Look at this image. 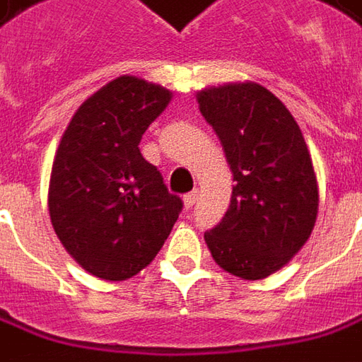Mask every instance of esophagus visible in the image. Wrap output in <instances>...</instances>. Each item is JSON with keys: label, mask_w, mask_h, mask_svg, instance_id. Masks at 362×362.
<instances>
[{"label": "esophagus", "mask_w": 362, "mask_h": 362, "mask_svg": "<svg viewBox=\"0 0 362 362\" xmlns=\"http://www.w3.org/2000/svg\"><path fill=\"white\" fill-rule=\"evenodd\" d=\"M198 196H200V192H198V190H192V192H188V194H186V196H184V206H186V208H188V210H190L192 206H194V204H196V202H198Z\"/></svg>", "instance_id": "1"}]
</instances>
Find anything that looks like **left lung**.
I'll return each mask as SVG.
<instances>
[{
    "instance_id": "obj_1",
    "label": "left lung",
    "mask_w": 362,
    "mask_h": 362,
    "mask_svg": "<svg viewBox=\"0 0 362 362\" xmlns=\"http://www.w3.org/2000/svg\"><path fill=\"white\" fill-rule=\"evenodd\" d=\"M198 105L235 182L223 218L204 240L228 274L264 279L303 247L315 226L319 190L301 129L255 83L202 90Z\"/></svg>"
}]
</instances>
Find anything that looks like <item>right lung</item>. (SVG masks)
Segmentation results:
<instances>
[{
    "instance_id": "obj_1",
    "label": "right lung",
    "mask_w": 362,
    "mask_h": 362,
    "mask_svg": "<svg viewBox=\"0 0 362 362\" xmlns=\"http://www.w3.org/2000/svg\"><path fill=\"white\" fill-rule=\"evenodd\" d=\"M170 97L142 78H115L78 107L59 142L51 223L73 259L100 279L122 281L144 269L182 212L139 148Z\"/></svg>"
}]
</instances>
